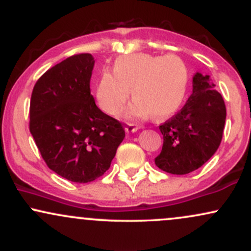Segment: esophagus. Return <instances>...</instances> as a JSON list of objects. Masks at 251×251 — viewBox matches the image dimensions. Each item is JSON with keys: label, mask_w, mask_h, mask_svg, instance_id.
<instances>
[{"label": "esophagus", "mask_w": 251, "mask_h": 251, "mask_svg": "<svg viewBox=\"0 0 251 251\" xmlns=\"http://www.w3.org/2000/svg\"><path fill=\"white\" fill-rule=\"evenodd\" d=\"M125 131L127 133H134V132L138 131V126L134 125V124H127L125 127Z\"/></svg>", "instance_id": "obj_1"}]
</instances>
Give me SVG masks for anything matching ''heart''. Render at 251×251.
Returning a JSON list of instances; mask_svg holds the SVG:
<instances>
[{
    "mask_svg": "<svg viewBox=\"0 0 251 251\" xmlns=\"http://www.w3.org/2000/svg\"><path fill=\"white\" fill-rule=\"evenodd\" d=\"M189 72L179 56L135 53L119 56L113 73L106 71L97 86V100L106 113L116 116L129 97L135 98L127 109L128 118L157 119L174 114L185 99Z\"/></svg>",
    "mask_w": 251,
    "mask_h": 251,
    "instance_id": "heart-1",
    "label": "heart"
}]
</instances>
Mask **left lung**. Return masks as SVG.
Here are the masks:
<instances>
[{
    "label": "left lung",
    "mask_w": 251,
    "mask_h": 251,
    "mask_svg": "<svg viewBox=\"0 0 251 251\" xmlns=\"http://www.w3.org/2000/svg\"><path fill=\"white\" fill-rule=\"evenodd\" d=\"M223 98L210 75L196 73L184 107L159 126L164 143L155 165L172 175H186L205 164L220 146L226 124Z\"/></svg>",
    "instance_id": "8db88e82"
}]
</instances>
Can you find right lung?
<instances>
[{
  "label": "right lung",
  "mask_w": 251,
  "mask_h": 251,
  "mask_svg": "<svg viewBox=\"0 0 251 251\" xmlns=\"http://www.w3.org/2000/svg\"><path fill=\"white\" fill-rule=\"evenodd\" d=\"M94 57L77 54L37 80L30 99L29 129L51 171L88 183L111 166L125 138L122 124L100 111L91 94Z\"/></svg>",
  "instance_id": "obj_1"
}]
</instances>
